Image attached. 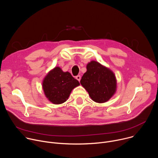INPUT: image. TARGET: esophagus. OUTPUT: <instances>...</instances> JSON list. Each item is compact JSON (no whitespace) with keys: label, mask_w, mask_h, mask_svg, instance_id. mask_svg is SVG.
Masks as SVG:
<instances>
[{"label":"esophagus","mask_w":158,"mask_h":158,"mask_svg":"<svg viewBox=\"0 0 158 158\" xmlns=\"http://www.w3.org/2000/svg\"><path fill=\"white\" fill-rule=\"evenodd\" d=\"M76 79L77 81H80V80H81V76H80V75H77V76H76Z\"/></svg>","instance_id":"34e87169"}]
</instances>
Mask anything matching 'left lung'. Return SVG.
I'll list each match as a JSON object with an SVG mask.
<instances>
[{"mask_svg": "<svg viewBox=\"0 0 158 158\" xmlns=\"http://www.w3.org/2000/svg\"><path fill=\"white\" fill-rule=\"evenodd\" d=\"M87 71L80 81L94 101L103 103L109 101L116 91V79L109 69L92 60L86 66Z\"/></svg>", "mask_w": 158, "mask_h": 158, "instance_id": "obj_1", "label": "left lung"}]
</instances>
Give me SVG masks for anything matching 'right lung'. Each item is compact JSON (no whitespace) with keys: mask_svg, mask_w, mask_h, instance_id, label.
Masks as SVG:
<instances>
[{"mask_svg":"<svg viewBox=\"0 0 158 158\" xmlns=\"http://www.w3.org/2000/svg\"><path fill=\"white\" fill-rule=\"evenodd\" d=\"M69 72L56 67L45 77L42 88L46 98L54 104H60L69 98L72 90L79 85Z\"/></svg>","mask_w":158,"mask_h":158,"instance_id":"right-lung-1","label":"right lung"}]
</instances>
